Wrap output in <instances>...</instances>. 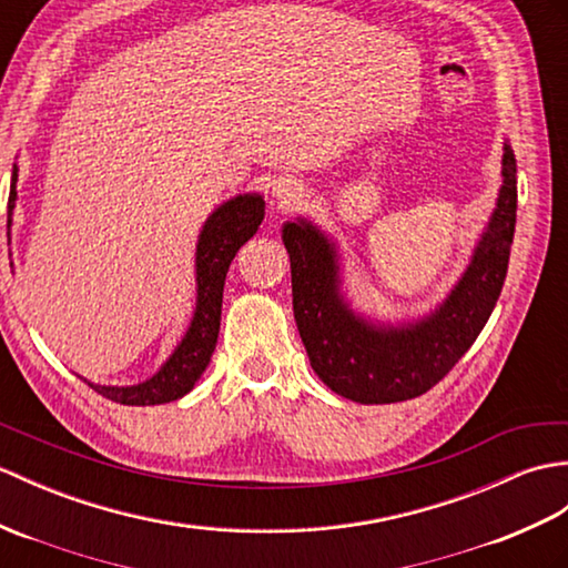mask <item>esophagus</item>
Returning <instances> with one entry per match:
<instances>
[{
  "label": "esophagus",
  "instance_id": "34e87169",
  "mask_svg": "<svg viewBox=\"0 0 568 568\" xmlns=\"http://www.w3.org/2000/svg\"><path fill=\"white\" fill-rule=\"evenodd\" d=\"M271 195L275 197V203H278V207H290V205H295L300 201L302 186H300L297 181H293V179H278V181L273 183Z\"/></svg>",
  "mask_w": 568,
  "mask_h": 568
}]
</instances>
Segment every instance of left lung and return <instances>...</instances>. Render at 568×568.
I'll list each match as a JSON object with an SVG mask.
<instances>
[{"label": "left lung", "instance_id": "8db88e82", "mask_svg": "<svg viewBox=\"0 0 568 568\" xmlns=\"http://www.w3.org/2000/svg\"><path fill=\"white\" fill-rule=\"evenodd\" d=\"M496 207L463 278L430 314L382 324L355 312L341 293L336 244L305 217L283 224L293 273V312L314 373L358 404H394L426 394L481 334L506 281L516 232V154L504 142Z\"/></svg>", "mask_w": 568, "mask_h": 568}]
</instances>
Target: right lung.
Masks as SVG:
<instances>
[{"label":"right lung","mask_w":568,"mask_h":568,"mask_svg":"<svg viewBox=\"0 0 568 568\" xmlns=\"http://www.w3.org/2000/svg\"><path fill=\"white\" fill-rule=\"evenodd\" d=\"M17 179L19 169L14 164L11 171V191H9V220L11 210L17 205ZM266 201L258 193H240L224 201L213 210L203 224L201 236L195 246V312L186 336L169 355V361L156 371L150 379L130 387H109V385H87L99 392L101 397L125 406H154L176 402L183 394H189L205 367L210 355L215 351L220 334V314H222V290L227 278L230 263L236 252L256 234L263 220Z\"/></svg>","instance_id":"obj_1"}]
</instances>
